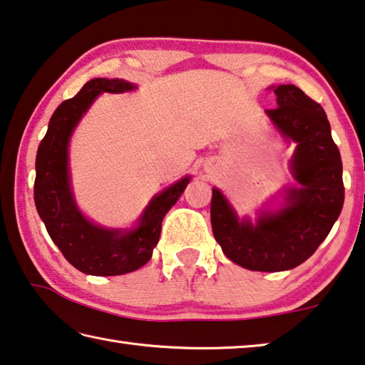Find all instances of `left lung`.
Masks as SVG:
<instances>
[{
    "mask_svg": "<svg viewBox=\"0 0 365 365\" xmlns=\"http://www.w3.org/2000/svg\"><path fill=\"white\" fill-rule=\"evenodd\" d=\"M272 88L277 108L265 114L283 137L296 143L289 168L299 187L287 188L283 206L262 211L256 224L240 220L217 188H212L211 200L212 232L224 255L256 272L289 270L311 257L344 202L341 156L325 110L298 86Z\"/></svg>",
    "mask_w": 365,
    "mask_h": 365,
    "instance_id": "1",
    "label": "left lung"
}]
</instances>
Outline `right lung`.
Instances as JSON below:
<instances>
[{
  "label": "right lung",
  "mask_w": 365,
  "mask_h": 365,
  "mask_svg": "<svg viewBox=\"0 0 365 365\" xmlns=\"http://www.w3.org/2000/svg\"><path fill=\"white\" fill-rule=\"evenodd\" d=\"M137 86L122 78H93L78 93L61 103L49 119L35 160L34 200L48 235L73 267L88 275H122L150 261L159 242L160 224L190 182L170 185L150 201L132 230H110L93 224L78 211L69 175V140L101 93H123Z\"/></svg>",
  "instance_id": "obj_1"
}]
</instances>
